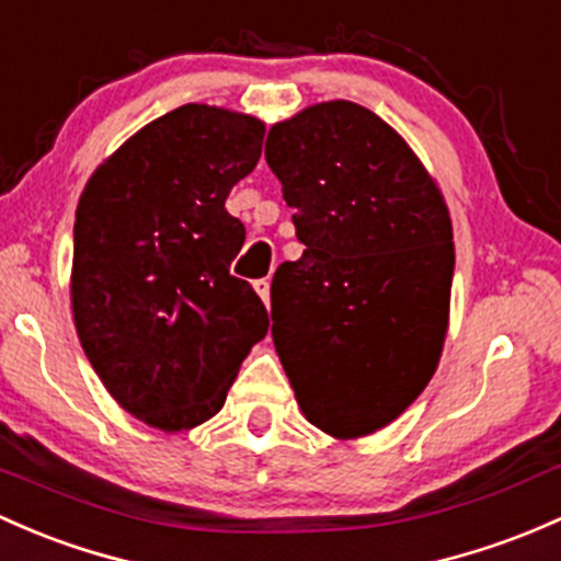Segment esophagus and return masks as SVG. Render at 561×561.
<instances>
[{
  "mask_svg": "<svg viewBox=\"0 0 561 561\" xmlns=\"http://www.w3.org/2000/svg\"><path fill=\"white\" fill-rule=\"evenodd\" d=\"M254 291L262 297L264 305H270V280L262 278V280H254Z\"/></svg>",
  "mask_w": 561,
  "mask_h": 561,
  "instance_id": "1",
  "label": "esophagus"
}]
</instances>
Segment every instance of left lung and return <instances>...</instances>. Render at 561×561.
<instances>
[{
	"mask_svg": "<svg viewBox=\"0 0 561 561\" xmlns=\"http://www.w3.org/2000/svg\"><path fill=\"white\" fill-rule=\"evenodd\" d=\"M270 171L305 243L273 278V342L299 409L329 436L390 425L431 382L449 329L447 201L403 138L353 101L275 123Z\"/></svg>",
	"mask_w": 561,
	"mask_h": 561,
	"instance_id": "obj_1",
	"label": "left lung"
}]
</instances>
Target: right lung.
I'll list each match as a JSON object with an SVG mask.
<instances>
[{
	"label": "right lung",
	"mask_w": 561,
	"mask_h": 561,
	"mask_svg": "<svg viewBox=\"0 0 561 561\" xmlns=\"http://www.w3.org/2000/svg\"><path fill=\"white\" fill-rule=\"evenodd\" d=\"M262 138L254 114L184 104L101 162L77 203V336L112 399L158 431L214 417L267 334L262 299L230 275L245 227L225 208Z\"/></svg>",
	"instance_id": "1"
}]
</instances>
